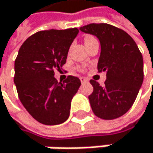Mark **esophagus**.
<instances>
[{
    "instance_id": "34e87169",
    "label": "esophagus",
    "mask_w": 153,
    "mask_h": 153,
    "mask_svg": "<svg viewBox=\"0 0 153 153\" xmlns=\"http://www.w3.org/2000/svg\"><path fill=\"white\" fill-rule=\"evenodd\" d=\"M80 80H81L82 83H84V82H88V80H87L86 78H84V77H81Z\"/></svg>"
}]
</instances>
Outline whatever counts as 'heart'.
Returning a JSON list of instances; mask_svg holds the SVG:
<instances>
[{
    "label": "heart",
    "mask_w": 153,
    "mask_h": 153,
    "mask_svg": "<svg viewBox=\"0 0 153 153\" xmlns=\"http://www.w3.org/2000/svg\"><path fill=\"white\" fill-rule=\"evenodd\" d=\"M95 38L94 37V36H86L85 37H84V44L85 45H87V44H89L90 42H92V41H94Z\"/></svg>",
    "instance_id": "1"
}]
</instances>
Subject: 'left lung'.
<instances>
[{"label":"left lung","mask_w":153,"mask_h":153,"mask_svg":"<svg viewBox=\"0 0 153 153\" xmlns=\"http://www.w3.org/2000/svg\"><path fill=\"white\" fill-rule=\"evenodd\" d=\"M80 30L95 36L101 44L98 72L105 71V86L91 80L94 87L89 101L94 114L102 119H115L134 104L143 82V59L133 38L108 24H90Z\"/></svg>","instance_id":"left-lung-1"}]
</instances>
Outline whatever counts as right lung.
Masks as SVG:
<instances>
[{
	"label": "right lung",
	"instance_id": "right-lung-1",
	"mask_svg": "<svg viewBox=\"0 0 153 153\" xmlns=\"http://www.w3.org/2000/svg\"><path fill=\"white\" fill-rule=\"evenodd\" d=\"M78 28L39 31L21 46L14 61V83L21 103L36 121L59 125L70 116L71 99L81 81L68 76L59 82L55 71L66 63L69 48Z\"/></svg>",
	"mask_w": 153,
	"mask_h": 153
}]
</instances>
